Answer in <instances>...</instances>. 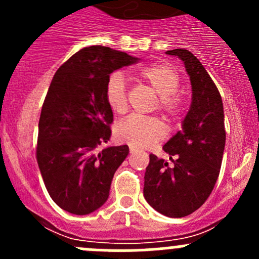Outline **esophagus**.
Segmentation results:
<instances>
[{"label": "esophagus", "mask_w": 259, "mask_h": 259, "mask_svg": "<svg viewBox=\"0 0 259 259\" xmlns=\"http://www.w3.org/2000/svg\"><path fill=\"white\" fill-rule=\"evenodd\" d=\"M135 151H137V149H134V148H130V154H135Z\"/></svg>", "instance_id": "34e87169"}]
</instances>
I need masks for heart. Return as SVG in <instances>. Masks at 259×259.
Listing matches in <instances>:
<instances>
[{
    "instance_id": "obj_1",
    "label": "heart",
    "mask_w": 259,
    "mask_h": 259,
    "mask_svg": "<svg viewBox=\"0 0 259 259\" xmlns=\"http://www.w3.org/2000/svg\"><path fill=\"white\" fill-rule=\"evenodd\" d=\"M137 76L148 83L160 98L159 108L169 119L178 117L182 110L180 100L176 95L179 90L178 72L166 64H153L140 67ZM105 99L115 114H124L127 109L126 85L121 72H113L105 85ZM165 126L155 117L130 116L116 125L115 137L119 142L133 148H149L165 137Z\"/></svg>"
}]
</instances>
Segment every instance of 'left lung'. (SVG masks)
<instances>
[{
    "instance_id": "8db88e82",
    "label": "left lung",
    "mask_w": 259,
    "mask_h": 259,
    "mask_svg": "<svg viewBox=\"0 0 259 259\" xmlns=\"http://www.w3.org/2000/svg\"><path fill=\"white\" fill-rule=\"evenodd\" d=\"M184 64L192 85V103L182 130L163 146L171 165L150 154L144 176V198L170 218L189 215L209 197L221 170L226 146L221 94L199 60L190 51H166Z\"/></svg>"
}]
</instances>
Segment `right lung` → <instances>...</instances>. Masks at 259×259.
I'll use <instances>...</instances> for the list:
<instances>
[{
    "instance_id": "add662e5",
    "label": "right lung",
    "mask_w": 259,
    "mask_h": 259,
    "mask_svg": "<svg viewBox=\"0 0 259 259\" xmlns=\"http://www.w3.org/2000/svg\"><path fill=\"white\" fill-rule=\"evenodd\" d=\"M139 61L126 52L89 46L54 75L38 121L37 163L50 197L69 213L85 215L108 200L129 146H99L111 137L105 99L110 74Z\"/></svg>"
}]
</instances>
